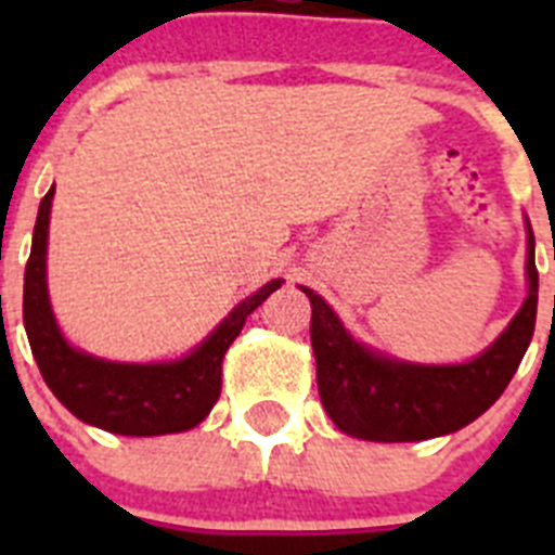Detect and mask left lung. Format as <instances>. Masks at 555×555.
<instances>
[{
  "label": "left lung",
  "mask_w": 555,
  "mask_h": 555,
  "mask_svg": "<svg viewBox=\"0 0 555 555\" xmlns=\"http://www.w3.org/2000/svg\"><path fill=\"white\" fill-rule=\"evenodd\" d=\"M528 228V294L508 327L464 364H411L361 345L313 288L311 347L317 386L336 428L364 442H423L478 420L503 395L531 345L537 325L539 274Z\"/></svg>",
  "instance_id": "obj_1"
}]
</instances>
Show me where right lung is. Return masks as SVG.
<instances>
[{
    "label": "right lung",
    "mask_w": 555,
    "mask_h": 555,
    "mask_svg": "<svg viewBox=\"0 0 555 555\" xmlns=\"http://www.w3.org/2000/svg\"><path fill=\"white\" fill-rule=\"evenodd\" d=\"M55 185L38 208L33 249L24 269V331L43 380L77 420L119 436L183 434L210 414L222 391V358L249 313L281 288L269 281L219 322L191 352L175 361L127 364L82 352L57 327L47 288V242Z\"/></svg>",
    "instance_id": "1"
}]
</instances>
